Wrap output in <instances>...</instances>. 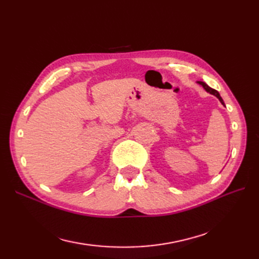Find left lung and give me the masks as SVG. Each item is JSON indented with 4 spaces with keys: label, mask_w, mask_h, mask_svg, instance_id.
Here are the masks:
<instances>
[{
    "label": "left lung",
    "mask_w": 259,
    "mask_h": 259,
    "mask_svg": "<svg viewBox=\"0 0 259 259\" xmlns=\"http://www.w3.org/2000/svg\"><path fill=\"white\" fill-rule=\"evenodd\" d=\"M199 84H201L202 86H203V88H204L208 93H210V94H213V95H215L219 100H221V103L225 106V103H224V100H223V98L221 97V95H219V93L216 91V90H214V89H211V88H209V86L207 85V84H205L204 82H201V81H199L198 82Z\"/></svg>",
    "instance_id": "8db88e82"
}]
</instances>
